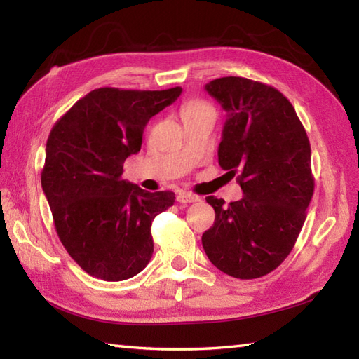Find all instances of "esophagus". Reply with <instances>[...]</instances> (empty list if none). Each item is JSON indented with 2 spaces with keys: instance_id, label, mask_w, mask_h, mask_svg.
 Returning a JSON list of instances; mask_svg holds the SVG:
<instances>
[{
  "instance_id": "esophagus-1",
  "label": "esophagus",
  "mask_w": 359,
  "mask_h": 359,
  "mask_svg": "<svg viewBox=\"0 0 359 359\" xmlns=\"http://www.w3.org/2000/svg\"><path fill=\"white\" fill-rule=\"evenodd\" d=\"M197 201H199V196L191 194V193L182 191V193L177 194V202H180V203H193V202H197Z\"/></svg>"
}]
</instances>
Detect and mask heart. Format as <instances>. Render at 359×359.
Returning a JSON list of instances; mask_svg holds the SVG:
<instances>
[{"mask_svg": "<svg viewBox=\"0 0 359 359\" xmlns=\"http://www.w3.org/2000/svg\"><path fill=\"white\" fill-rule=\"evenodd\" d=\"M205 112H211L215 114V109L211 108L208 103L201 102V100H191L184 104L182 108V117H189V116H199V114H205Z\"/></svg>", "mask_w": 359, "mask_h": 359, "instance_id": "b5f03b06", "label": "heart"}]
</instances>
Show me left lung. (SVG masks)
I'll return each mask as SVG.
<instances>
[{"mask_svg":"<svg viewBox=\"0 0 359 359\" xmlns=\"http://www.w3.org/2000/svg\"><path fill=\"white\" fill-rule=\"evenodd\" d=\"M226 111L219 165L238 182L241 201L208 196L215 225L202 234L211 264L238 279L265 276L293 250L315 189L311 149L296 111L278 89L242 77L205 85Z\"/></svg>","mask_w":359,"mask_h":359,"instance_id":"obj_1","label":"left lung"}]
</instances>
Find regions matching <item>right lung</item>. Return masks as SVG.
Segmentation results:
<instances>
[{
    "label": "right lung",
    "instance_id": "add662e5",
    "mask_svg": "<svg viewBox=\"0 0 359 359\" xmlns=\"http://www.w3.org/2000/svg\"><path fill=\"white\" fill-rule=\"evenodd\" d=\"M182 88L90 90L53 125L41 187L67 253L90 276L125 280L148 265L151 224L174 203L121 180L125 160L142 148L151 117L177 100Z\"/></svg>",
    "mask_w": 359,
    "mask_h": 359
}]
</instances>
